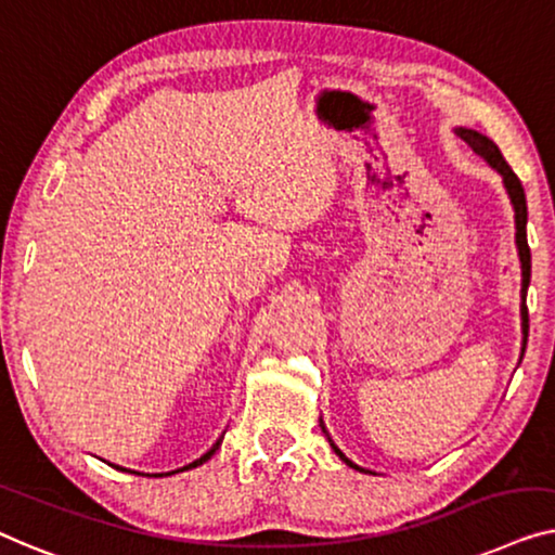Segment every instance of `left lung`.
<instances>
[{"label":"left lung","instance_id":"obj_1","mask_svg":"<svg viewBox=\"0 0 555 555\" xmlns=\"http://www.w3.org/2000/svg\"><path fill=\"white\" fill-rule=\"evenodd\" d=\"M457 135L463 138L465 143L480 155V158H486L490 166H493L498 173L503 176V183H505V189H508V196H511V203L515 208V244H518L520 269H522L520 294H522V299H526V292H528V284H530V248H528V236H526V221H528L526 193H522V185L518 181V176H515L513 168L508 166V163H505L503 153L498 151V145L493 143V140L480 135V132H475V130H467V128H457ZM526 341H528V307H526V301H522V345H526ZM522 349H526V347H522ZM332 448H334V442H332ZM334 452H337V455L345 460V463H349V460L341 455L337 448H334ZM349 465L357 467L354 463H349Z\"/></svg>","mask_w":555,"mask_h":555}]
</instances>
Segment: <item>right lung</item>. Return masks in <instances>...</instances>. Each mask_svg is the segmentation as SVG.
Wrapping results in <instances>:
<instances>
[{"mask_svg": "<svg viewBox=\"0 0 555 555\" xmlns=\"http://www.w3.org/2000/svg\"><path fill=\"white\" fill-rule=\"evenodd\" d=\"M218 444H221V440H218V442L214 444V448H210V450L206 452V455H203V457H198V460H196V463H191V465H185V467H196V465H201V463H206V460H208L210 455H214V452L218 450ZM185 467H183V470H185Z\"/></svg>", "mask_w": 555, "mask_h": 555, "instance_id": "obj_1", "label": "right lung"}]
</instances>
